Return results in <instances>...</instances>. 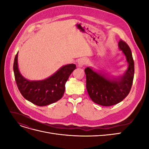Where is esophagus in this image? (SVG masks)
I'll list each match as a JSON object with an SVG mask.
<instances>
[{
	"label": "esophagus",
	"instance_id": "esophagus-1",
	"mask_svg": "<svg viewBox=\"0 0 149 149\" xmlns=\"http://www.w3.org/2000/svg\"><path fill=\"white\" fill-rule=\"evenodd\" d=\"M88 63V60L85 58H81L78 61V66L79 67H83L84 65H86Z\"/></svg>",
	"mask_w": 149,
	"mask_h": 149
}]
</instances>
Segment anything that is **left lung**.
Masks as SVG:
<instances>
[{
  "mask_svg": "<svg viewBox=\"0 0 149 149\" xmlns=\"http://www.w3.org/2000/svg\"><path fill=\"white\" fill-rule=\"evenodd\" d=\"M120 50L126 58L128 67L123 75L118 77L98 72L87 67L84 71L86 76V89L90 98L99 105L110 106L123 101L131 89L134 75V62L130 48L123 40L118 43Z\"/></svg>",
  "mask_w": 149,
  "mask_h": 149,
  "instance_id": "left-lung-1",
  "label": "left lung"
}]
</instances>
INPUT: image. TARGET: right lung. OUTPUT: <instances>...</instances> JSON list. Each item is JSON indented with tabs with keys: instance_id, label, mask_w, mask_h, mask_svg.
<instances>
[{
	"instance_id": "1",
	"label": "right lung",
	"mask_w": 149,
	"mask_h": 149,
	"mask_svg": "<svg viewBox=\"0 0 149 149\" xmlns=\"http://www.w3.org/2000/svg\"><path fill=\"white\" fill-rule=\"evenodd\" d=\"M13 72L17 87L25 99L38 106L54 103L63 97L65 84L69 76L76 69V65L69 64L61 67L48 78L30 81L22 75L18 66V53L13 63Z\"/></svg>"
}]
</instances>
